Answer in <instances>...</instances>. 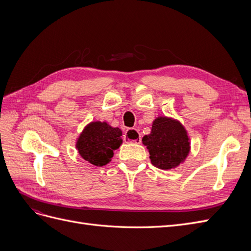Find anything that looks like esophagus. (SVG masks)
I'll list each match as a JSON object with an SVG mask.
<instances>
[{
  "label": "esophagus",
  "instance_id": "1",
  "mask_svg": "<svg viewBox=\"0 0 251 251\" xmlns=\"http://www.w3.org/2000/svg\"><path fill=\"white\" fill-rule=\"evenodd\" d=\"M124 140L126 142H133V143H140L141 137L139 132L136 128H128L124 135Z\"/></svg>",
  "mask_w": 251,
  "mask_h": 251
}]
</instances>
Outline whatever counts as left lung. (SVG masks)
Here are the masks:
<instances>
[{
    "label": "left lung",
    "mask_w": 251,
    "mask_h": 251,
    "mask_svg": "<svg viewBox=\"0 0 251 251\" xmlns=\"http://www.w3.org/2000/svg\"><path fill=\"white\" fill-rule=\"evenodd\" d=\"M142 143L150 153L151 162L160 170H171L184 161L189 151V139L179 121L168 117L154 120L151 134L143 136Z\"/></svg>",
    "instance_id": "obj_1"
}]
</instances>
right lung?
<instances>
[{"label":"right lung","mask_w":251,"mask_h":251,"mask_svg":"<svg viewBox=\"0 0 251 251\" xmlns=\"http://www.w3.org/2000/svg\"><path fill=\"white\" fill-rule=\"evenodd\" d=\"M121 135L120 128L96 121L90 124L80 134L76 148L85 160L95 166H103L111 161L114 150L120 147Z\"/></svg>","instance_id":"add662e5"}]
</instances>
